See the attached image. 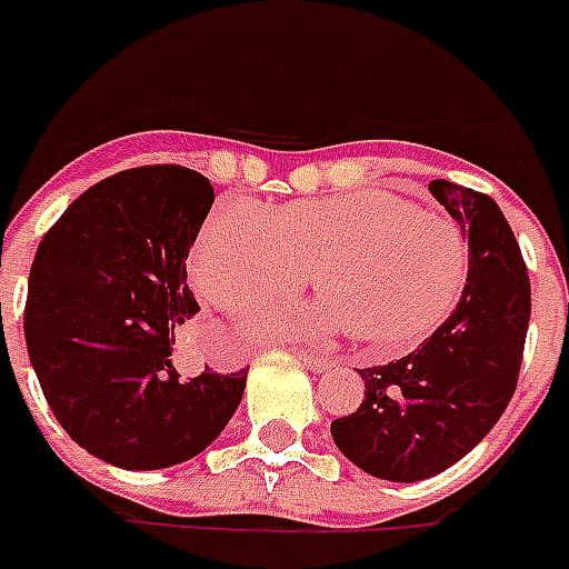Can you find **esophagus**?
Wrapping results in <instances>:
<instances>
[{"mask_svg":"<svg viewBox=\"0 0 569 569\" xmlns=\"http://www.w3.org/2000/svg\"><path fill=\"white\" fill-rule=\"evenodd\" d=\"M299 361L306 363L308 370H313V372H326L331 367V363L335 361H329V358H320V356H308V352H299Z\"/></svg>","mask_w":569,"mask_h":569,"instance_id":"1","label":"esophagus"}]
</instances>
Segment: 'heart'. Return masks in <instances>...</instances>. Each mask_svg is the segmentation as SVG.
Segmentation results:
<instances>
[{"instance_id": "heart-1", "label": "heart", "mask_w": 569, "mask_h": 569, "mask_svg": "<svg viewBox=\"0 0 569 569\" xmlns=\"http://www.w3.org/2000/svg\"><path fill=\"white\" fill-rule=\"evenodd\" d=\"M311 270L322 302L263 313L270 338L352 329L372 352H402L447 320L470 272V247L447 213L385 190L299 199L276 211L226 199L190 249L199 293L226 311L288 297Z\"/></svg>"}]
</instances>
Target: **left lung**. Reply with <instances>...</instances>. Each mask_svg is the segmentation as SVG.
<instances>
[{"label":"left lung","mask_w":569,"mask_h":569,"mask_svg":"<svg viewBox=\"0 0 569 569\" xmlns=\"http://www.w3.org/2000/svg\"><path fill=\"white\" fill-rule=\"evenodd\" d=\"M429 190L470 243L461 299L406 358L358 370L363 402L331 422L340 452L388 481L438 476L497 426L515 397L529 331V272L497 202L447 179Z\"/></svg>","instance_id":"8db88e82"}]
</instances>
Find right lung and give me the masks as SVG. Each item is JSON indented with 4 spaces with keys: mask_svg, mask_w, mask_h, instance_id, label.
I'll return each mask as SVG.
<instances>
[{
    "mask_svg": "<svg viewBox=\"0 0 569 569\" xmlns=\"http://www.w3.org/2000/svg\"><path fill=\"white\" fill-rule=\"evenodd\" d=\"M211 181L179 163L134 167L84 190L40 240L26 343L40 388L81 449L122 470L199 456L238 411L247 370L184 376L176 329L199 311L188 258Z\"/></svg>",
    "mask_w": 569,
    "mask_h": 569,
    "instance_id": "obj_1",
    "label": "right lung"
}]
</instances>
